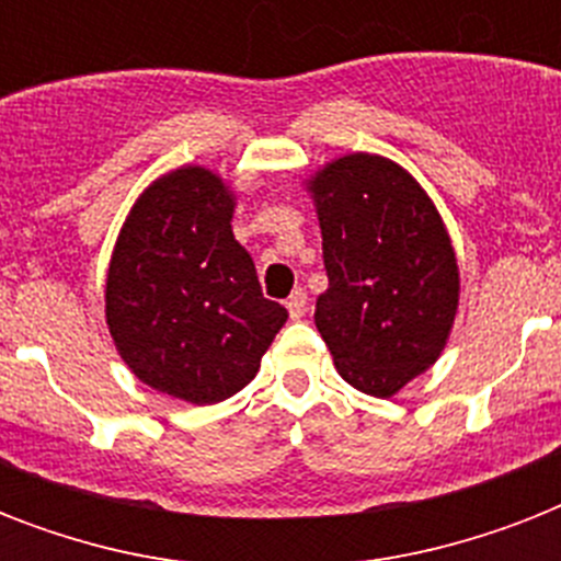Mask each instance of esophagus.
Masks as SVG:
<instances>
[{
  "instance_id": "1",
  "label": "esophagus",
  "mask_w": 561,
  "mask_h": 561,
  "mask_svg": "<svg viewBox=\"0 0 561 561\" xmlns=\"http://www.w3.org/2000/svg\"><path fill=\"white\" fill-rule=\"evenodd\" d=\"M285 306H288L290 320H302V317H306L308 297H306V294H302V290H294V294H290L288 302H285Z\"/></svg>"
}]
</instances>
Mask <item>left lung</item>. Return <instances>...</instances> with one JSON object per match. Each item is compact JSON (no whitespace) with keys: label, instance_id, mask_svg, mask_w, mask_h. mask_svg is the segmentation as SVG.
Wrapping results in <instances>:
<instances>
[{"label":"left lung","instance_id":"obj_1","mask_svg":"<svg viewBox=\"0 0 561 561\" xmlns=\"http://www.w3.org/2000/svg\"><path fill=\"white\" fill-rule=\"evenodd\" d=\"M323 232L329 288L314 323L355 390L390 399L451 337L460 267L419 180L381 153H343L306 178Z\"/></svg>","mask_w":561,"mask_h":561}]
</instances>
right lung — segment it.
<instances>
[{
    "mask_svg": "<svg viewBox=\"0 0 561 561\" xmlns=\"http://www.w3.org/2000/svg\"><path fill=\"white\" fill-rule=\"evenodd\" d=\"M238 194L206 165L153 180L110 255L104 317L127 369L188 404H215L253 381L288 311L262 297L232 236Z\"/></svg>",
    "mask_w": 561,
    "mask_h": 561,
    "instance_id": "1",
    "label": "right lung"
}]
</instances>
